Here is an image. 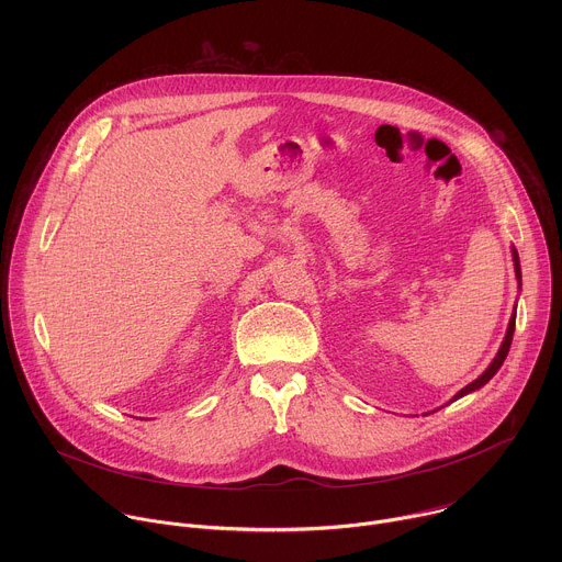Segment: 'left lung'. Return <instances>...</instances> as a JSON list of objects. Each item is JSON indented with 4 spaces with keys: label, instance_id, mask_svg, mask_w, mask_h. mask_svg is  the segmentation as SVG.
<instances>
[{
    "label": "left lung",
    "instance_id": "8db88e82",
    "mask_svg": "<svg viewBox=\"0 0 562 562\" xmlns=\"http://www.w3.org/2000/svg\"><path fill=\"white\" fill-rule=\"evenodd\" d=\"M512 258H514V271H516V280H518V289L522 286V276H520V260H518V251L512 247ZM514 329H516V306H514V313H512V317H509V325H507V334H505V340H503V345H501V349H498V353H496V358L492 360V364L480 373L473 382H469L467 386H462L449 403H453V400H458V397H462V395H467V393H471V391H477L480 386H485L496 373H498V369L503 367V362H505V358H507V353H509V347H512V338H514ZM447 403V405H449ZM438 412V409H436ZM434 414V412H431ZM427 416V414H425Z\"/></svg>",
    "mask_w": 562,
    "mask_h": 562
}]
</instances>
